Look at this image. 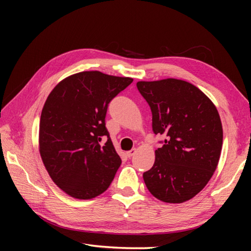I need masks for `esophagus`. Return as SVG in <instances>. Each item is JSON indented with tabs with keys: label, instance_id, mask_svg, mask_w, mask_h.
<instances>
[{
	"label": "esophagus",
	"instance_id": "esophagus-1",
	"mask_svg": "<svg viewBox=\"0 0 251 251\" xmlns=\"http://www.w3.org/2000/svg\"><path fill=\"white\" fill-rule=\"evenodd\" d=\"M135 152H136V148H133V150H130L129 151H127L126 155L128 156V157H131L133 155H135Z\"/></svg>",
	"mask_w": 251,
	"mask_h": 251
}]
</instances>
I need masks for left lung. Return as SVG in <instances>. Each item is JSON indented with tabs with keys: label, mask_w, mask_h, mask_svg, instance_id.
Wrapping results in <instances>:
<instances>
[{
	"label": "left lung",
	"mask_w": 251,
	"mask_h": 251,
	"mask_svg": "<svg viewBox=\"0 0 251 251\" xmlns=\"http://www.w3.org/2000/svg\"><path fill=\"white\" fill-rule=\"evenodd\" d=\"M137 88L151 106L152 131L166 137L144 181L159 201L185 202L201 192L217 168L223 147L218 110L186 80H141Z\"/></svg>",
	"instance_id": "left-lung-1"
}]
</instances>
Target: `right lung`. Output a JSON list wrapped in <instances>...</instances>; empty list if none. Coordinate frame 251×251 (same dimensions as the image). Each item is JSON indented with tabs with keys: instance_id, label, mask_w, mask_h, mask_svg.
<instances>
[{
	"instance_id": "add662e5",
	"label": "right lung",
	"mask_w": 251,
	"mask_h": 251,
	"mask_svg": "<svg viewBox=\"0 0 251 251\" xmlns=\"http://www.w3.org/2000/svg\"><path fill=\"white\" fill-rule=\"evenodd\" d=\"M133 82L99 71L62 79L41 114L39 151L50 177L76 199L103 194L113 181L121 157L105 127L109 101ZM103 137L108 141L101 147Z\"/></svg>"
}]
</instances>
